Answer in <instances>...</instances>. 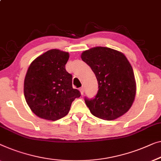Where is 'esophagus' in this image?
Wrapping results in <instances>:
<instances>
[{"label": "esophagus", "instance_id": "34e87169", "mask_svg": "<svg viewBox=\"0 0 161 161\" xmlns=\"http://www.w3.org/2000/svg\"><path fill=\"white\" fill-rule=\"evenodd\" d=\"M80 94H81V95H83V93H84V88L83 87H81V88H80Z\"/></svg>", "mask_w": 161, "mask_h": 161}]
</instances>
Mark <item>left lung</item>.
<instances>
[{"label":"left lung","instance_id":"8db88e82","mask_svg":"<svg viewBox=\"0 0 161 161\" xmlns=\"http://www.w3.org/2000/svg\"><path fill=\"white\" fill-rule=\"evenodd\" d=\"M81 59L91 67L99 85L94 98H85L92 115L113 120L127 113L136 96V80L125 56L110 48L97 46L83 52Z\"/></svg>","mask_w":161,"mask_h":161}]
</instances>
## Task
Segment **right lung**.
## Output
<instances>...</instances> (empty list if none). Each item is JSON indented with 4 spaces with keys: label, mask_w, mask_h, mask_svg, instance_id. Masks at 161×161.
<instances>
[{
    "label": "right lung",
    "mask_w": 161,
    "mask_h": 161,
    "mask_svg": "<svg viewBox=\"0 0 161 161\" xmlns=\"http://www.w3.org/2000/svg\"><path fill=\"white\" fill-rule=\"evenodd\" d=\"M69 53L51 49L30 64L24 82V94L31 110L39 118L57 120L68 114L72 102L80 97L73 88L71 74L65 69Z\"/></svg>",
    "instance_id": "1"
}]
</instances>
